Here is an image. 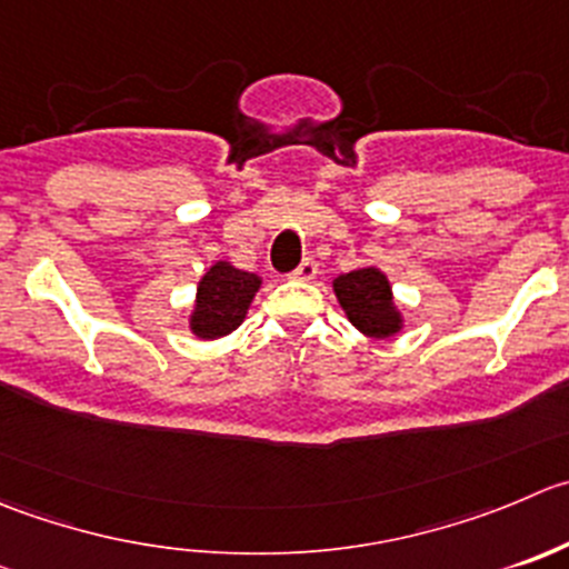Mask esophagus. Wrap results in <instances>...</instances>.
<instances>
[{
  "instance_id": "esophagus-1",
  "label": "esophagus",
  "mask_w": 569,
  "mask_h": 569,
  "mask_svg": "<svg viewBox=\"0 0 569 569\" xmlns=\"http://www.w3.org/2000/svg\"><path fill=\"white\" fill-rule=\"evenodd\" d=\"M317 269H319V263L313 261V258H302V263L291 274H295L297 280H313L317 278Z\"/></svg>"
}]
</instances>
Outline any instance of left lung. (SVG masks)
I'll return each mask as SVG.
<instances>
[{"label":"left lung","mask_w":569,"mask_h":569,"mask_svg":"<svg viewBox=\"0 0 569 569\" xmlns=\"http://www.w3.org/2000/svg\"><path fill=\"white\" fill-rule=\"evenodd\" d=\"M333 289L350 322L361 333L383 339V336L400 330V313H397L395 302H391L389 280H386L383 272L372 267L356 269V272L336 278Z\"/></svg>","instance_id":"left-lung-1"}]
</instances>
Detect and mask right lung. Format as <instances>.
<instances>
[{"label":"right lung","instance_id":"add662e5","mask_svg":"<svg viewBox=\"0 0 569 569\" xmlns=\"http://www.w3.org/2000/svg\"><path fill=\"white\" fill-rule=\"evenodd\" d=\"M258 286H261L258 274L236 269L224 261L213 263L206 272V278L200 280V289H197V308L194 317H191V330L200 339L228 336L230 330L241 325Z\"/></svg>","mask_w":569,"mask_h":569}]
</instances>
